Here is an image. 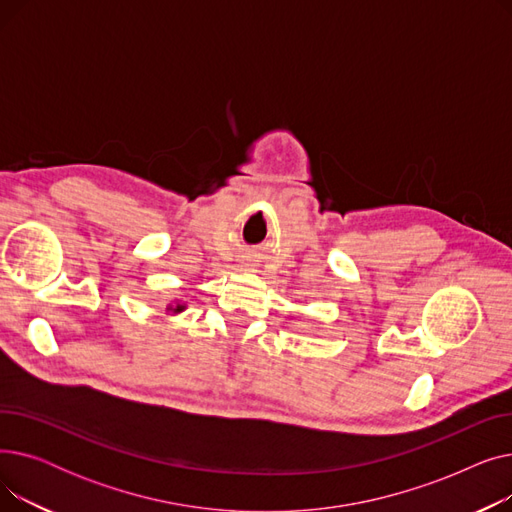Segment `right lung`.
<instances>
[{"instance_id": "add662e5", "label": "right lung", "mask_w": 512, "mask_h": 512, "mask_svg": "<svg viewBox=\"0 0 512 512\" xmlns=\"http://www.w3.org/2000/svg\"><path fill=\"white\" fill-rule=\"evenodd\" d=\"M186 309V305L184 303H180V301H174V303H170L168 307H166V313H172V315H176V313H182Z\"/></svg>"}]
</instances>
